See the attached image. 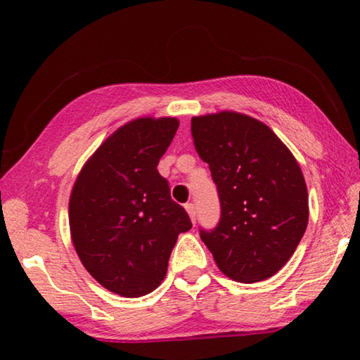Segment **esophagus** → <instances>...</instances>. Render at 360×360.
Returning <instances> with one entry per match:
<instances>
[{"instance_id": "34e87169", "label": "esophagus", "mask_w": 360, "mask_h": 360, "mask_svg": "<svg viewBox=\"0 0 360 360\" xmlns=\"http://www.w3.org/2000/svg\"><path fill=\"white\" fill-rule=\"evenodd\" d=\"M186 211H187V214H188V217H191V221L195 224V221H197V210H195V206L192 205V203H187L186 206Z\"/></svg>"}]
</instances>
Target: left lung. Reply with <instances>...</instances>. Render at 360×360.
I'll return each mask as SVG.
<instances>
[{"label": "left lung", "instance_id": "8db88e82", "mask_svg": "<svg viewBox=\"0 0 360 360\" xmlns=\"http://www.w3.org/2000/svg\"><path fill=\"white\" fill-rule=\"evenodd\" d=\"M193 144L210 165L221 221L202 240L236 283H259L288 264L308 225L300 165L275 131L251 115L221 111L192 117Z\"/></svg>", "mask_w": 360, "mask_h": 360}]
</instances>
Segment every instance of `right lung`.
Here are the masks:
<instances>
[{"label":"right lung","mask_w":360,"mask_h":360,"mask_svg":"<svg viewBox=\"0 0 360 360\" xmlns=\"http://www.w3.org/2000/svg\"><path fill=\"white\" fill-rule=\"evenodd\" d=\"M179 127L138 117L119 127L84 163L70 195V231L90 275L112 294H150L167 276L179 233L192 229L157 172Z\"/></svg>","instance_id":"right-lung-1"}]
</instances>
